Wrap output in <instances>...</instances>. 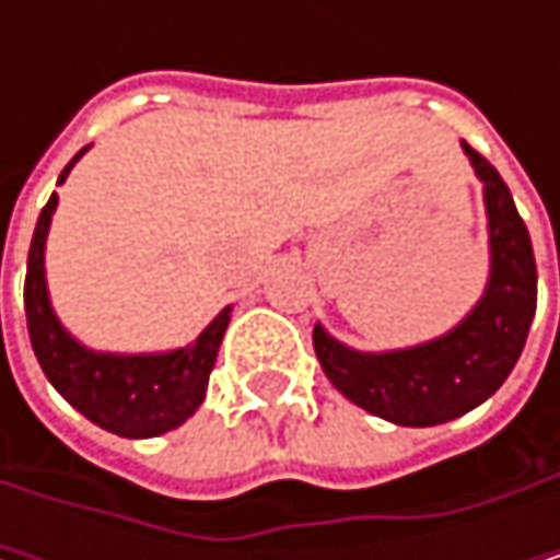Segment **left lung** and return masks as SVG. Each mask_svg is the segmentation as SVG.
Returning <instances> with one entry per match:
<instances>
[{
	"label": "left lung",
	"instance_id": "8db88e82",
	"mask_svg": "<svg viewBox=\"0 0 560 560\" xmlns=\"http://www.w3.org/2000/svg\"><path fill=\"white\" fill-rule=\"evenodd\" d=\"M460 149L483 184L490 233V276L467 317L434 340L380 353L353 350L314 324V353L334 389L401 428L444 424L483 405L522 357L535 317L538 272L528 230L500 171L467 142Z\"/></svg>",
	"mask_w": 560,
	"mask_h": 560
}]
</instances>
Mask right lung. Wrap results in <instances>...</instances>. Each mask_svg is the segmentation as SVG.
<instances>
[{
	"label": "right lung",
	"instance_id": "right-lung-1",
	"mask_svg": "<svg viewBox=\"0 0 560 560\" xmlns=\"http://www.w3.org/2000/svg\"><path fill=\"white\" fill-rule=\"evenodd\" d=\"M80 149L60 171L57 184L83 159ZM57 210V194L45 203L25 272V317L35 357L55 386L83 418L119 438H159L184 424L203 401L207 383L230 327L233 307H223L187 347L162 353H109L80 343L57 317L45 272V246Z\"/></svg>",
	"mask_w": 560,
	"mask_h": 560
}]
</instances>
